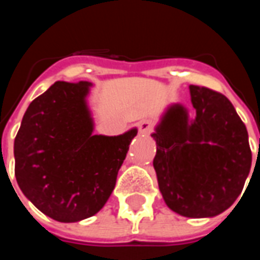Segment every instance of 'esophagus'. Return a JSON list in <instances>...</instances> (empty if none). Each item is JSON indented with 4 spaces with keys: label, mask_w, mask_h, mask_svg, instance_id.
<instances>
[{
    "label": "esophagus",
    "mask_w": 260,
    "mask_h": 260,
    "mask_svg": "<svg viewBox=\"0 0 260 260\" xmlns=\"http://www.w3.org/2000/svg\"><path fill=\"white\" fill-rule=\"evenodd\" d=\"M139 132L142 135H148L152 131V122L150 120H142V121L138 124Z\"/></svg>",
    "instance_id": "esophagus-1"
}]
</instances>
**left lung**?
I'll return each mask as SVG.
<instances>
[{
  "label": "left lung",
  "instance_id": "1",
  "mask_svg": "<svg viewBox=\"0 0 260 260\" xmlns=\"http://www.w3.org/2000/svg\"><path fill=\"white\" fill-rule=\"evenodd\" d=\"M189 89L193 113L173 104L151 135L156 142L154 169L171 210L213 217L240 196L252 154L246 125L230 100L208 87Z\"/></svg>",
  "mask_w": 260,
  "mask_h": 260
}]
</instances>
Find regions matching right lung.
Segmentation results:
<instances>
[{"label":"right lung","instance_id":"add662e5","mask_svg":"<svg viewBox=\"0 0 260 260\" xmlns=\"http://www.w3.org/2000/svg\"><path fill=\"white\" fill-rule=\"evenodd\" d=\"M91 83L55 82L35 98L14 139V174L40 212L60 222L91 217L113 191L138 129L93 135L86 97Z\"/></svg>","mask_w":260,"mask_h":260}]
</instances>
